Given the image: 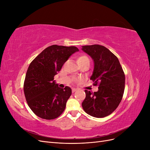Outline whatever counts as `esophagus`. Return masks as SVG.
Returning <instances> with one entry per match:
<instances>
[{
  "mask_svg": "<svg viewBox=\"0 0 150 150\" xmlns=\"http://www.w3.org/2000/svg\"><path fill=\"white\" fill-rule=\"evenodd\" d=\"M77 91V89H76V88H72V93H74L75 91Z\"/></svg>",
  "mask_w": 150,
  "mask_h": 150,
  "instance_id": "obj_1",
  "label": "esophagus"
}]
</instances>
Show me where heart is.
I'll list each match as a JSON object with an SVG mask.
<instances>
[{
  "mask_svg": "<svg viewBox=\"0 0 150 150\" xmlns=\"http://www.w3.org/2000/svg\"><path fill=\"white\" fill-rule=\"evenodd\" d=\"M77 62H78L79 66H81V65L86 64V63H87V62H89L90 61H89V58L87 56L84 55L83 54V55H81L78 57V59H77ZM79 80H80L79 79H74L75 81H78Z\"/></svg>",
  "mask_w": 150,
  "mask_h": 150,
  "instance_id": "1",
  "label": "heart"
}]
</instances>
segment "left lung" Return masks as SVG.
Here are the masks:
<instances>
[{"label":"left lung","mask_w":150,"mask_h":150,"mask_svg":"<svg viewBox=\"0 0 150 150\" xmlns=\"http://www.w3.org/2000/svg\"><path fill=\"white\" fill-rule=\"evenodd\" d=\"M82 50L94 62L90 79L98 85L97 92L85 90L82 106L87 114L95 117L111 115L119 106L124 94L125 75L117 57L101 45L83 46Z\"/></svg>","instance_id":"obj_1"}]
</instances>
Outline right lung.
<instances>
[{
  "instance_id": "add662e5",
  "label": "right lung",
  "mask_w": 150,
  "mask_h": 150,
  "mask_svg": "<svg viewBox=\"0 0 150 150\" xmlns=\"http://www.w3.org/2000/svg\"><path fill=\"white\" fill-rule=\"evenodd\" d=\"M78 51L75 46L52 45L30 62L24 80V92L30 110L40 118L56 119L64 111L72 91L67 86L64 89L59 87L54 78L68 58Z\"/></svg>"
}]
</instances>
